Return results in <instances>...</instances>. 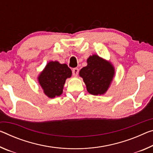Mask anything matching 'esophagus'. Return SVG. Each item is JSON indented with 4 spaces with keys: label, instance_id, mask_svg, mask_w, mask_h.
I'll return each mask as SVG.
<instances>
[{
    "label": "esophagus",
    "instance_id": "obj_1",
    "mask_svg": "<svg viewBox=\"0 0 153 153\" xmlns=\"http://www.w3.org/2000/svg\"><path fill=\"white\" fill-rule=\"evenodd\" d=\"M72 73H73V75H74V76H77V75H78L79 69H77V68H74V69H73V70H72Z\"/></svg>",
    "mask_w": 153,
    "mask_h": 153
}]
</instances>
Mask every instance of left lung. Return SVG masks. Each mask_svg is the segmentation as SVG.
Segmentation results:
<instances>
[{
	"instance_id": "obj_1",
	"label": "left lung",
	"mask_w": 153,
	"mask_h": 153,
	"mask_svg": "<svg viewBox=\"0 0 153 153\" xmlns=\"http://www.w3.org/2000/svg\"><path fill=\"white\" fill-rule=\"evenodd\" d=\"M87 66L79 71L87 91L93 95L106 93L115 74L114 67L110 62L93 54L87 59Z\"/></svg>"
}]
</instances>
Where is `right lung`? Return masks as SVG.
Segmentation results:
<instances>
[{
    "mask_svg": "<svg viewBox=\"0 0 153 153\" xmlns=\"http://www.w3.org/2000/svg\"><path fill=\"white\" fill-rule=\"evenodd\" d=\"M71 70L67 65L50 61L40 73L38 81L45 95L54 98L62 93L66 79L71 77Z\"/></svg>",
    "mask_w": 153,
    "mask_h": 153,
    "instance_id": "right-lung-1",
    "label": "right lung"
}]
</instances>
